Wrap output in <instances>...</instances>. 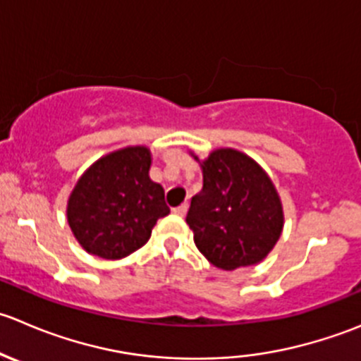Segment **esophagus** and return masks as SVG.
Segmentation results:
<instances>
[{"label":"esophagus","instance_id":"obj_1","mask_svg":"<svg viewBox=\"0 0 361 361\" xmlns=\"http://www.w3.org/2000/svg\"><path fill=\"white\" fill-rule=\"evenodd\" d=\"M173 212H176L177 216L184 217V216H185V212H188V203H182V205L176 207V209H173Z\"/></svg>","mask_w":361,"mask_h":361}]
</instances>
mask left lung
Listing matches in <instances>:
<instances>
[{
    "label": "left lung",
    "mask_w": 361,
    "mask_h": 361,
    "mask_svg": "<svg viewBox=\"0 0 361 361\" xmlns=\"http://www.w3.org/2000/svg\"><path fill=\"white\" fill-rule=\"evenodd\" d=\"M202 170L203 188L185 216L198 251L223 270L262 262L284 223L272 180L258 163L233 149L214 151Z\"/></svg>",
    "instance_id": "8db88e82"
}]
</instances>
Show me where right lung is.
Here are the masks:
<instances>
[{"instance_id":"add662e5","label":"right lung","mask_w":361,"mask_h":361,"mask_svg":"<svg viewBox=\"0 0 361 361\" xmlns=\"http://www.w3.org/2000/svg\"><path fill=\"white\" fill-rule=\"evenodd\" d=\"M151 152L126 147L98 159L68 200V223L91 255L119 259L140 249L170 214L165 191L149 179Z\"/></svg>"}]
</instances>
